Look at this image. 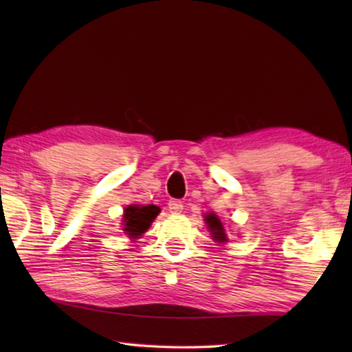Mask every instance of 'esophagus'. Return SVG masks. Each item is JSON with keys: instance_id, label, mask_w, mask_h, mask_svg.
<instances>
[{"instance_id": "obj_1", "label": "esophagus", "mask_w": 352, "mask_h": 352, "mask_svg": "<svg viewBox=\"0 0 352 352\" xmlns=\"http://www.w3.org/2000/svg\"><path fill=\"white\" fill-rule=\"evenodd\" d=\"M168 208H169V211L172 214H180L183 211V204H182V201H178V200H170Z\"/></svg>"}]
</instances>
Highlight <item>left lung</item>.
<instances>
[{
    "label": "left lung",
    "mask_w": 352,
    "mask_h": 352,
    "mask_svg": "<svg viewBox=\"0 0 352 352\" xmlns=\"http://www.w3.org/2000/svg\"><path fill=\"white\" fill-rule=\"evenodd\" d=\"M206 223L210 226L212 237L219 242H225L226 237H225V230L222 223H220V220L217 216H214V214H208L206 216Z\"/></svg>",
    "instance_id": "1"
}]
</instances>
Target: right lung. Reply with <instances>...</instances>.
<instances>
[{
    "label": "right lung",
    "mask_w": 352,
    "mask_h": 352,
    "mask_svg": "<svg viewBox=\"0 0 352 352\" xmlns=\"http://www.w3.org/2000/svg\"><path fill=\"white\" fill-rule=\"evenodd\" d=\"M160 208L155 205L129 206L124 214V231L132 237L142 234L151 226Z\"/></svg>",
    "instance_id": "add662e5"
}]
</instances>
